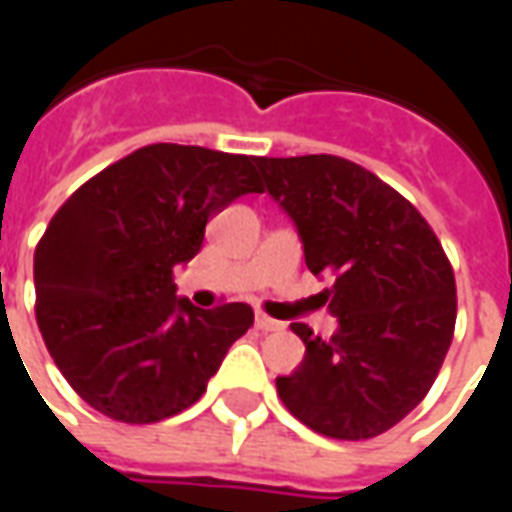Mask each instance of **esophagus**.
Listing matches in <instances>:
<instances>
[{
    "mask_svg": "<svg viewBox=\"0 0 512 512\" xmlns=\"http://www.w3.org/2000/svg\"><path fill=\"white\" fill-rule=\"evenodd\" d=\"M255 326L260 329V332H279L285 323L274 321V318H268V315H263V312H257L255 315Z\"/></svg>",
    "mask_w": 512,
    "mask_h": 512,
    "instance_id": "obj_1",
    "label": "esophagus"
}]
</instances>
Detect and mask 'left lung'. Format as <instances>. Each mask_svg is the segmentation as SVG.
<instances>
[{
	"mask_svg": "<svg viewBox=\"0 0 512 512\" xmlns=\"http://www.w3.org/2000/svg\"><path fill=\"white\" fill-rule=\"evenodd\" d=\"M263 191L288 211L315 277H329L340 329L321 340L290 329L304 359L277 392L293 417L329 439L384 433L428 395L455 332V274L411 202L340 156L255 158Z\"/></svg>",
	"mask_w": 512,
	"mask_h": 512,
	"instance_id": "left-lung-1",
	"label": "left lung"
}]
</instances>
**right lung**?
<instances>
[{
  "label": "right lung",
  "instance_id": "right-lung-1",
  "mask_svg": "<svg viewBox=\"0 0 512 512\" xmlns=\"http://www.w3.org/2000/svg\"><path fill=\"white\" fill-rule=\"evenodd\" d=\"M249 191H263L255 156L161 142L101 169L51 216L35 249V315L84 403L150 425L200 400L255 312L178 299L172 268L200 252L213 213Z\"/></svg>",
  "mask_w": 512,
  "mask_h": 512
}]
</instances>
